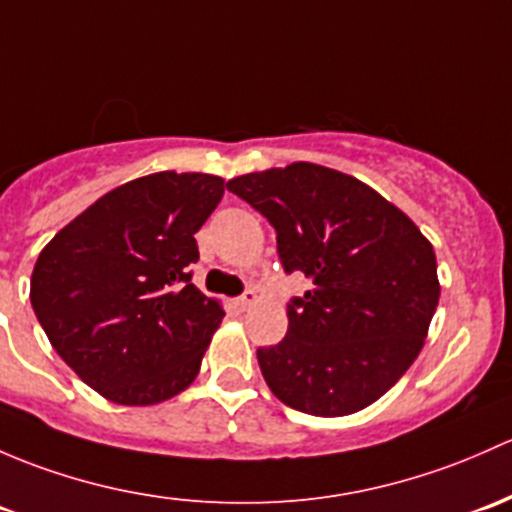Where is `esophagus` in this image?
<instances>
[{
	"mask_svg": "<svg viewBox=\"0 0 512 512\" xmlns=\"http://www.w3.org/2000/svg\"><path fill=\"white\" fill-rule=\"evenodd\" d=\"M257 301H260V297H257V292H252V289H247V292L242 294V297L235 299V304H238L240 309H250V306H255Z\"/></svg>",
	"mask_w": 512,
	"mask_h": 512,
	"instance_id": "1",
	"label": "esophagus"
}]
</instances>
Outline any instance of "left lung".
I'll use <instances>...</instances> for the list:
<instances>
[{"label":"left lung","mask_w":512,"mask_h":512,"mask_svg":"<svg viewBox=\"0 0 512 512\" xmlns=\"http://www.w3.org/2000/svg\"><path fill=\"white\" fill-rule=\"evenodd\" d=\"M228 188L277 230L287 272L311 282L289 304L287 336L257 348L277 400L316 417L373 405L414 363L439 304L432 242L375 188L294 161Z\"/></svg>","instance_id":"8db88e82"}]
</instances>
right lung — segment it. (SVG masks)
I'll return each instance as SVG.
<instances>
[{"mask_svg":"<svg viewBox=\"0 0 512 512\" xmlns=\"http://www.w3.org/2000/svg\"><path fill=\"white\" fill-rule=\"evenodd\" d=\"M225 193L157 171L112 188L41 250L31 306L56 353L105 400L147 407L196 380L225 311L191 284L193 235Z\"/></svg>","mask_w":512,"mask_h":512,"instance_id":"obj_1","label":"right lung"}]
</instances>
